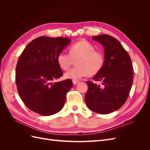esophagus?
Here are the masks:
<instances>
[{
	"label": "esophagus",
	"instance_id": "1",
	"mask_svg": "<svg viewBox=\"0 0 150 150\" xmlns=\"http://www.w3.org/2000/svg\"><path fill=\"white\" fill-rule=\"evenodd\" d=\"M72 83H73V84H74V85H76V84H78L79 83V81H76V80H73V81H72Z\"/></svg>",
	"mask_w": 150,
	"mask_h": 150
}]
</instances>
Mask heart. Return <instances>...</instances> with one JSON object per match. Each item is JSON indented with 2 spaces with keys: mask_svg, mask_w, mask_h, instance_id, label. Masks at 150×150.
Wrapping results in <instances>:
<instances>
[{
  "mask_svg": "<svg viewBox=\"0 0 150 150\" xmlns=\"http://www.w3.org/2000/svg\"><path fill=\"white\" fill-rule=\"evenodd\" d=\"M86 40H82L72 44L69 53L61 51L57 55V61L63 70H67L76 61V67L66 72L67 79L78 80L86 75H94L100 71L104 66L105 58L104 54Z\"/></svg>",
  "mask_w": 150,
  "mask_h": 150,
  "instance_id": "b5f03b06",
  "label": "heart"
}]
</instances>
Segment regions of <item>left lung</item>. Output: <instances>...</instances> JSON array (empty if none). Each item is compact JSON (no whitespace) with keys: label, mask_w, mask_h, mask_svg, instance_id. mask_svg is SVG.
Masks as SVG:
<instances>
[{"label":"left lung","mask_w":150,"mask_h":150,"mask_svg":"<svg viewBox=\"0 0 150 150\" xmlns=\"http://www.w3.org/2000/svg\"><path fill=\"white\" fill-rule=\"evenodd\" d=\"M92 39L104 48V66L92 79L101 81L103 86L88 81L85 102L93 111L108 114L126 103L133 84V68L129 54L116 39L107 34L94 36Z\"/></svg>","instance_id":"1"}]
</instances>
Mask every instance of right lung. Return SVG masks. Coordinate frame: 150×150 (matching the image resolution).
Wrapping results in <instances>:
<instances>
[{"mask_svg":"<svg viewBox=\"0 0 150 150\" xmlns=\"http://www.w3.org/2000/svg\"><path fill=\"white\" fill-rule=\"evenodd\" d=\"M70 41L67 38L39 37L21 54L16 82L21 98L31 111L50 116L64 107L72 82L69 79L55 82L63 75L57 57Z\"/></svg>","mask_w":150,"mask_h":150,"instance_id":"obj_1","label":"right lung"}]
</instances>
